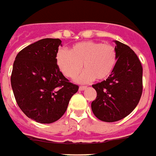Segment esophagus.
Returning a JSON list of instances; mask_svg holds the SVG:
<instances>
[{"instance_id":"1","label":"esophagus","mask_w":156,"mask_h":156,"mask_svg":"<svg viewBox=\"0 0 156 156\" xmlns=\"http://www.w3.org/2000/svg\"><path fill=\"white\" fill-rule=\"evenodd\" d=\"M86 89H87V86H80V88H79V90L80 91L85 90H86Z\"/></svg>"}]
</instances>
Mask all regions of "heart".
Wrapping results in <instances>:
<instances>
[{"instance_id": "1", "label": "heart", "mask_w": 156, "mask_h": 156, "mask_svg": "<svg viewBox=\"0 0 156 156\" xmlns=\"http://www.w3.org/2000/svg\"><path fill=\"white\" fill-rule=\"evenodd\" d=\"M57 63L65 76L74 79L82 71L78 79L80 83L107 79L115 68L118 56L115 48L111 44L85 41L75 44L70 51L60 49L57 51Z\"/></svg>"}]
</instances>
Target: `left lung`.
Returning <instances> with one entry per match:
<instances>
[{"mask_svg":"<svg viewBox=\"0 0 156 156\" xmlns=\"http://www.w3.org/2000/svg\"><path fill=\"white\" fill-rule=\"evenodd\" d=\"M116 43L118 61L106 80L93 85L97 92L91 103L94 114L99 120L113 122L129 115L140 101L142 94V66L129 47Z\"/></svg>","mask_w":156,"mask_h":156,"instance_id":"1","label":"left lung"}]
</instances>
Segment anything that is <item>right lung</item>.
<instances>
[{
  "label": "right lung",
  "instance_id": "obj_1",
  "mask_svg": "<svg viewBox=\"0 0 156 156\" xmlns=\"http://www.w3.org/2000/svg\"><path fill=\"white\" fill-rule=\"evenodd\" d=\"M59 38H43L19 52L10 77L23 113L40 123H51L65 113L79 86L69 82L57 64Z\"/></svg>",
  "mask_w": 156,
  "mask_h": 156
}]
</instances>
